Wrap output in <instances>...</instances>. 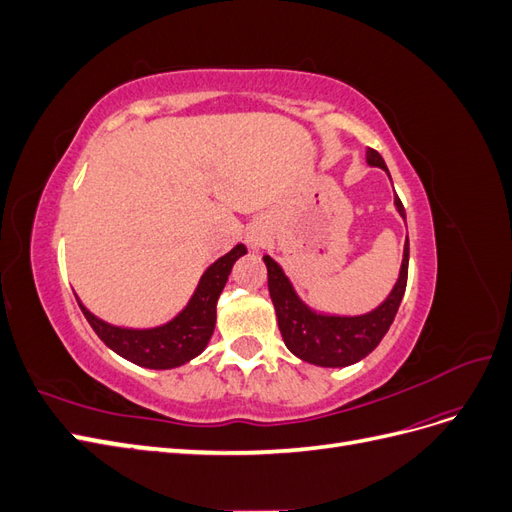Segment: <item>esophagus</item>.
<instances>
[{
	"label": "esophagus",
	"instance_id": "34e87169",
	"mask_svg": "<svg viewBox=\"0 0 512 512\" xmlns=\"http://www.w3.org/2000/svg\"><path fill=\"white\" fill-rule=\"evenodd\" d=\"M254 245H256V243H254Z\"/></svg>",
	"mask_w": 512,
	"mask_h": 512
}]
</instances>
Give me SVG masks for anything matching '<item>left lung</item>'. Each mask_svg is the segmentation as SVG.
<instances>
[{
  "label": "left lung",
  "mask_w": 512,
  "mask_h": 512,
  "mask_svg": "<svg viewBox=\"0 0 512 512\" xmlns=\"http://www.w3.org/2000/svg\"><path fill=\"white\" fill-rule=\"evenodd\" d=\"M367 164L378 166L389 175V168H386L376 149H367ZM395 207L401 218L406 220V209L401 205L399 196H395ZM262 260L267 265L269 294L286 348L294 356H299L301 361L312 365L348 367L365 359L382 342V337L393 324L399 303L406 292L410 245L406 239L404 260H401L399 277L391 294L376 309H371L369 314L363 316H329L314 312L312 307L299 299L284 269L271 256H262Z\"/></svg>",
  "instance_id": "8db88e82"
}]
</instances>
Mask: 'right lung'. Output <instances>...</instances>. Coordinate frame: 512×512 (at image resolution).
I'll return each mask as SVG.
<instances>
[{
	"label": "right lung",
	"mask_w": 512,
	"mask_h": 512,
	"mask_svg": "<svg viewBox=\"0 0 512 512\" xmlns=\"http://www.w3.org/2000/svg\"><path fill=\"white\" fill-rule=\"evenodd\" d=\"M243 254H247V250L243 243H239L215 260L200 277L188 305L173 320L153 329L115 327V324H108L91 314L79 297L76 301H79L91 329L113 352L147 369H173L192 361L207 348L215 329V305L228 282L232 265Z\"/></svg>",
	"instance_id": "obj_1"
}]
</instances>
